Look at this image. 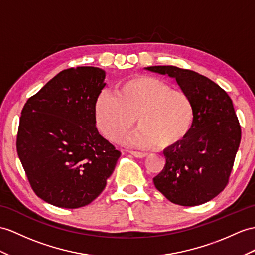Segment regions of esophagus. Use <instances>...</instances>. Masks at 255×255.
<instances>
[{"mask_svg": "<svg viewBox=\"0 0 255 255\" xmlns=\"http://www.w3.org/2000/svg\"><path fill=\"white\" fill-rule=\"evenodd\" d=\"M129 153H131L135 158H145L147 156V153L140 152V151H129Z\"/></svg>", "mask_w": 255, "mask_h": 255, "instance_id": "34e87169", "label": "esophagus"}]
</instances>
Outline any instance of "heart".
Returning <instances> with one entry per match:
<instances>
[{
    "label": "heart",
    "instance_id": "b5f03b06",
    "mask_svg": "<svg viewBox=\"0 0 255 255\" xmlns=\"http://www.w3.org/2000/svg\"><path fill=\"white\" fill-rule=\"evenodd\" d=\"M99 131L120 141L139 126L129 142L140 147L170 149L183 140L194 122V107L187 93L172 89L166 81L147 74L120 81L114 94L103 92L94 104Z\"/></svg>",
    "mask_w": 255,
    "mask_h": 255
}]
</instances>
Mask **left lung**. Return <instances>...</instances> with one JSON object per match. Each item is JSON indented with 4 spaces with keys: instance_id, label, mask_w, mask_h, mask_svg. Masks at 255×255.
Returning <instances> with one entry per match:
<instances>
[{
    "instance_id": "obj_1",
    "label": "left lung",
    "mask_w": 255,
    "mask_h": 255,
    "mask_svg": "<svg viewBox=\"0 0 255 255\" xmlns=\"http://www.w3.org/2000/svg\"><path fill=\"white\" fill-rule=\"evenodd\" d=\"M147 70L174 78L194 107L189 133L165 149V165L153 178L167 200L184 207L199 206L224 190L241 140V128L231 97L212 80L174 66Z\"/></svg>"
}]
</instances>
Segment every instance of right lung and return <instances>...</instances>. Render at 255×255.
<instances>
[{"mask_svg":"<svg viewBox=\"0 0 255 255\" xmlns=\"http://www.w3.org/2000/svg\"><path fill=\"white\" fill-rule=\"evenodd\" d=\"M97 67L63 70L21 111L17 153L35 195L77 209L101 195L121 152L98 133L94 104L106 83Z\"/></svg>","mask_w":255,"mask_h":255,"instance_id":"add662e5","label":"right lung"}]
</instances>
